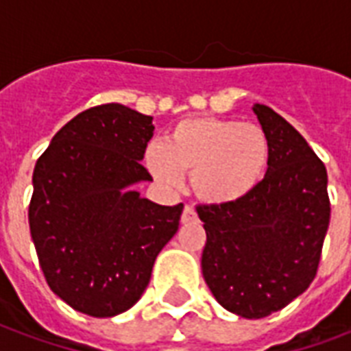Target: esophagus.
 I'll list each match as a JSON object with an SVG mask.
<instances>
[{
    "label": "esophagus",
    "mask_w": 351,
    "mask_h": 351,
    "mask_svg": "<svg viewBox=\"0 0 351 351\" xmlns=\"http://www.w3.org/2000/svg\"><path fill=\"white\" fill-rule=\"evenodd\" d=\"M196 221V211L193 209V206L183 207V213H181V222H191Z\"/></svg>",
    "instance_id": "1"
}]
</instances>
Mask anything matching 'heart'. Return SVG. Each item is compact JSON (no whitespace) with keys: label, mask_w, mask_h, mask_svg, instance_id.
Segmentation results:
<instances>
[{"label":"heart","mask_w":351,"mask_h":351,"mask_svg":"<svg viewBox=\"0 0 351 351\" xmlns=\"http://www.w3.org/2000/svg\"><path fill=\"white\" fill-rule=\"evenodd\" d=\"M269 138L260 125L217 117L178 123L165 145L145 149V166L165 186L176 189L191 172L194 194L207 204H230L249 196L269 165Z\"/></svg>","instance_id":"1"}]
</instances>
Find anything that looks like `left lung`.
Here are the masks:
<instances>
[{"instance_id": "left-lung-1", "label": "left lung", "mask_w": 351, "mask_h": 351, "mask_svg": "<svg viewBox=\"0 0 351 351\" xmlns=\"http://www.w3.org/2000/svg\"><path fill=\"white\" fill-rule=\"evenodd\" d=\"M254 114L269 138L265 178L241 200L196 206L207 235L204 278L243 318L269 316L311 286L331 215L326 165L269 106Z\"/></svg>"}]
</instances>
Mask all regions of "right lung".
Here are the masks:
<instances>
[{"label": "right lung", "instance_id": "obj_1", "mask_svg": "<svg viewBox=\"0 0 351 351\" xmlns=\"http://www.w3.org/2000/svg\"><path fill=\"white\" fill-rule=\"evenodd\" d=\"M153 117L117 102L61 127L33 170L29 232L50 290L74 311L108 318L142 298L155 258L179 228L183 204L158 206L129 186Z\"/></svg>", "mask_w": 351, "mask_h": 351}]
</instances>
